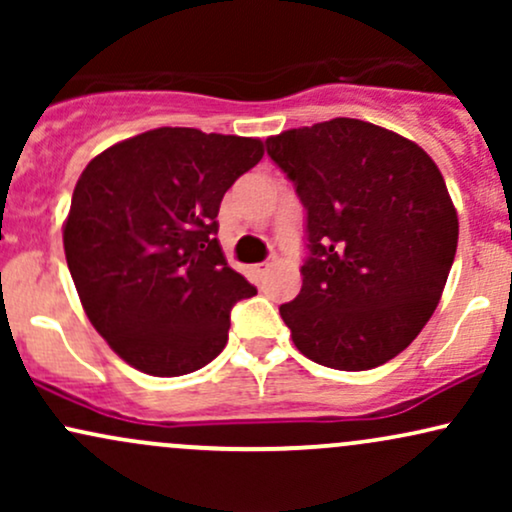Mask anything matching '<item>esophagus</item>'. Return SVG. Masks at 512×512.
Segmentation results:
<instances>
[{
    "label": "esophagus",
    "mask_w": 512,
    "mask_h": 512,
    "mask_svg": "<svg viewBox=\"0 0 512 512\" xmlns=\"http://www.w3.org/2000/svg\"><path fill=\"white\" fill-rule=\"evenodd\" d=\"M269 269V262H260V264H252V274L262 276Z\"/></svg>",
    "instance_id": "34e87169"
}]
</instances>
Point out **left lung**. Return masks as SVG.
I'll return each mask as SVG.
<instances>
[{"label":"left lung","instance_id":"left-lung-1","mask_svg":"<svg viewBox=\"0 0 512 512\" xmlns=\"http://www.w3.org/2000/svg\"><path fill=\"white\" fill-rule=\"evenodd\" d=\"M305 207L301 293L279 308L296 349L337 370L395 358L424 330L457 250V211L419 144L334 117L267 139Z\"/></svg>","mask_w":512,"mask_h":512}]
</instances>
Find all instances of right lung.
<instances>
[{
  "instance_id": "1",
  "label": "right lung",
  "mask_w": 512,
  "mask_h": 512,
  "mask_svg": "<svg viewBox=\"0 0 512 512\" xmlns=\"http://www.w3.org/2000/svg\"><path fill=\"white\" fill-rule=\"evenodd\" d=\"M262 156L260 139L158 127L84 168L64 255L88 320L129 366L175 378L223 351L231 308L257 289L228 267L216 216Z\"/></svg>"
}]
</instances>
